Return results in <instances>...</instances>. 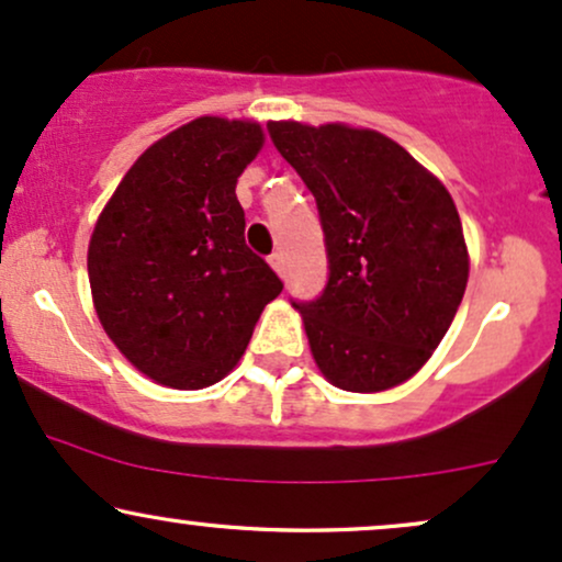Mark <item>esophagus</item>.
I'll list each match as a JSON object with an SVG mask.
<instances>
[{"label":"esophagus","instance_id":"esophagus-1","mask_svg":"<svg viewBox=\"0 0 562 562\" xmlns=\"http://www.w3.org/2000/svg\"><path fill=\"white\" fill-rule=\"evenodd\" d=\"M269 263H272V269L277 274L282 277V280H285V274H288V263H285V256L282 254H272L269 256Z\"/></svg>","mask_w":562,"mask_h":562}]
</instances>
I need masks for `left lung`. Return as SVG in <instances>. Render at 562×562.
<instances>
[{
  "label": "left lung",
  "mask_w": 562,
  "mask_h": 562,
  "mask_svg": "<svg viewBox=\"0 0 562 562\" xmlns=\"http://www.w3.org/2000/svg\"><path fill=\"white\" fill-rule=\"evenodd\" d=\"M325 229L330 280L295 306L335 389L378 393L423 370L468 288L470 256L449 190L375 128L269 121Z\"/></svg>",
  "instance_id": "obj_1"
}]
</instances>
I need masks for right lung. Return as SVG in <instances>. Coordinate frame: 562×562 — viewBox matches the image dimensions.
I'll use <instances>...</instances> for the list:
<instances>
[{
    "instance_id": "1",
    "label": "right lung",
    "mask_w": 562,
    "mask_h": 562,
    "mask_svg": "<svg viewBox=\"0 0 562 562\" xmlns=\"http://www.w3.org/2000/svg\"><path fill=\"white\" fill-rule=\"evenodd\" d=\"M263 142L259 121L200 115L153 142L97 216L87 250L97 319L166 389L227 378L263 306L282 293L245 245L235 195Z\"/></svg>"
}]
</instances>
